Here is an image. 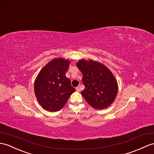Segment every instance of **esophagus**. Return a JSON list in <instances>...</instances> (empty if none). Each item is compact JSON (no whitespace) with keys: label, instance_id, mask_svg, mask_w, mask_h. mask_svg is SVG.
<instances>
[{"label":"esophagus","instance_id":"obj_1","mask_svg":"<svg viewBox=\"0 0 154 154\" xmlns=\"http://www.w3.org/2000/svg\"><path fill=\"white\" fill-rule=\"evenodd\" d=\"M76 91H77V92H80V91H81V88H80V87H77L76 88Z\"/></svg>","mask_w":154,"mask_h":154}]
</instances>
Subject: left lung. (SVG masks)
Returning a JSON list of instances; mask_svg holds the SVG:
<instances>
[{
    "label": "left lung",
    "mask_w": 154,
    "mask_h": 154,
    "mask_svg": "<svg viewBox=\"0 0 154 154\" xmlns=\"http://www.w3.org/2000/svg\"><path fill=\"white\" fill-rule=\"evenodd\" d=\"M77 67L83 74L85 89L81 94L96 109L109 107L115 100L118 92L117 81L108 67L92 60H80Z\"/></svg>",
    "instance_id": "8db88e82"
}]
</instances>
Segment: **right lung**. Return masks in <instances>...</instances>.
<instances>
[{"label": "right lung", "mask_w": 154, "mask_h": 154, "mask_svg": "<svg viewBox=\"0 0 154 154\" xmlns=\"http://www.w3.org/2000/svg\"><path fill=\"white\" fill-rule=\"evenodd\" d=\"M69 64L67 59H54L42 67L35 79V96L42 108L48 112L60 110L76 91L66 76Z\"/></svg>", "instance_id": "obj_1"}]
</instances>
